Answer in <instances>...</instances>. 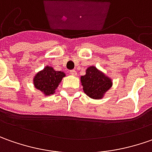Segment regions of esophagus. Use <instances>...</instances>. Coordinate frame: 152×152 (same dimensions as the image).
Returning <instances> with one entry per match:
<instances>
[{"mask_svg": "<svg viewBox=\"0 0 152 152\" xmlns=\"http://www.w3.org/2000/svg\"><path fill=\"white\" fill-rule=\"evenodd\" d=\"M70 74H71V75H72V76H76L77 72H76L75 70H72V71H70Z\"/></svg>", "mask_w": 152, "mask_h": 152, "instance_id": "34e87169", "label": "esophagus"}]
</instances>
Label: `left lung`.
Instances as JSON below:
<instances>
[{"mask_svg": "<svg viewBox=\"0 0 152 152\" xmlns=\"http://www.w3.org/2000/svg\"><path fill=\"white\" fill-rule=\"evenodd\" d=\"M83 91L93 99H101L112 86V80L95 66H90L86 70V75L81 76Z\"/></svg>", "mask_w": 152, "mask_h": 152, "instance_id": "8db88e82", "label": "left lung"}]
</instances>
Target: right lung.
Wrapping results in <instances>:
<instances>
[{
  "mask_svg": "<svg viewBox=\"0 0 152 152\" xmlns=\"http://www.w3.org/2000/svg\"><path fill=\"white\" fill-rule=\"evenodd\" d=\"M66 76L63 71H57L51 66H45L44 70L38 72L34 78L35 88L39 90L45 96L54 94L56 88L60 85L62 78Z\"/></svg>",
  "mask_w": 152,
  "mask_h": 152,
  "instance_id": "1",
  "label": "right lung"
}]
</instances>
